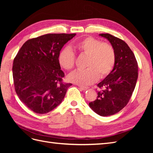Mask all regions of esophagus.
<instances>
[{
    "instance_id": "1",
    "label": "esophagus",
    "mask_w": 153,
    "mask_h": 153,
    "mask_svg": "<svg viewBox=\"0 0 153 153\" xmlns=\"http://www.w3.org/2000/svg\"><path fill=\"white\" fill-rule=\"evenodd\" d=\"M78 87H79V89H81L83 91H85V90L89 89L88 87H84V86H81V85H78Z\"/></svg>"
}]
</instances>
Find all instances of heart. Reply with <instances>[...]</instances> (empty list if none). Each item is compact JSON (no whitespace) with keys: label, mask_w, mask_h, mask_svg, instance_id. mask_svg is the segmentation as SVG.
I'll list each match as a JSON object with an SVG mask.
<instances>
[{"label":"heart","mask_w":153,"mask_h":153,"mask_svg":"<svg viewBox=\"0 0 153 153\" xmlns=\"http://www.w3.org/2000/svg\"><path fill=\"white\" fill-rule=\"evenodd\" d=\"M73 48L82 56H86V69L77 70L68 77L70 82L81 85H88L99 79H104L111 72L116 62V51L112 45L88 37L77 41ZM76 56L70 48H65L58 55V62L66 70H72Z\"/></svg>","instance_id":"heart-1"}]
</instances>
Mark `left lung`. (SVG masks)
I'll return each mask as SVG.
<instances>
[{
    "instance_id": "obj_1",
    "label": "left lung",
    "mask_w": 153,
    "mask_h": 153,
    "mask_svg": "<svg viewBox=\"0 0 153 153\" xmlns=\"http://www.w3.org/2000/svg\"><path fill=\"white\" fill-rule=\"evenodd\" d=\"M99 35L107 39L114 48L116 62L110 74L97 85V99L89 105L97 114L109 116L120 112L128 103L137 82L138 64L125 41L109 33Z\"/></svg>"
}]
</instances>
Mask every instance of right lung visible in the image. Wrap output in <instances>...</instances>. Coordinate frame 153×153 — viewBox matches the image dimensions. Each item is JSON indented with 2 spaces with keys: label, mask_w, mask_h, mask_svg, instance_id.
I'll list each match as a JSON object with an SVG mask.
<instances>
[{
  "label": "right lung",
  "mask_w": 153,
  "mask_h": 153,
  "mask_svg": "<svg viewBox=\"0 0 153 153\" xmlns=\"http://www.w3.org/2000/svg\"><path fill=\"white\" fill-rule=\"evenodd\" d=\"M76 33H48L27 40L13 62L12 74L16 93L32 111L46 114L62 101L68 87L58 55Z\"/></svg>",
  "instance_id": "obj_1"
}]
</instances>
